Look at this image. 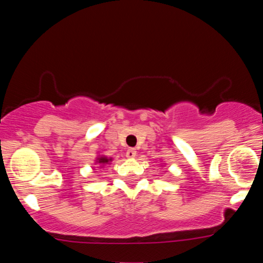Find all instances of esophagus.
Returning a JSON list of instances; mask_svg holds the SVG:
<instances>
[{
  "label": "esophagus",
  "mask_w": 263,
  "mask_h": 263,
  "mask_svg": "<svg viewBox=\"0 0 263 263\" xmlns=\"http://www.w3.org/2000/svg\"><path fill=\"white\" fill-rule=\"evenodd\" d=\"M136 155H137V153H136L135 148H128L126 151V157H127V158H135Z\"/></svg>",
  "instance_id": "1"
}]
</instances>
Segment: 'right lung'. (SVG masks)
Wrapping results in <instances>:
<instances>
[{
  "label": "right lung",
  "mask_w": 263,
  "mask_h": 263,
  "mask_svg": "<svg viewBox=\"0 0 263 263\" xmlns=\"http://www.w3.org/2000/svg\"><path fill=\"white\" fill-rule=\"evenodd\" d=\"M107 162H108V159L105 158V157H100V158H99V163H102V164H104V163H107Z\"/></svg>",
  "instance_id": "add662e5"
}]
</instances>
